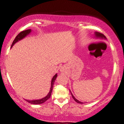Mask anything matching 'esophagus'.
Listing matches in <instances>:
<instances>
[{
  "mask_svg": "<svg viewBox=\"0 0 124 124\" xmlns=\"http://www.w3.org/2000/svg\"><path fill=\"white\" fill-rule=\"evenodd\" d=\"M60 71L61 72H62V73H65V72H66V66H62L60 69Z\"/></svg>",
  "mask_w": 124,
  "mask_h": 124,
  "instance_id": "34e87169",
  "label": "esophagus"
}]
</instances>
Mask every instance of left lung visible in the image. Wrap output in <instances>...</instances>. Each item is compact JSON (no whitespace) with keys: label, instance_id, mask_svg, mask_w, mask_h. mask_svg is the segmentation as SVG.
<instances>
[{"label":"left lung","instance_id":"obj_1","mask_svg":"<svg viewBox=\"0 0 124 124\" xmlns=\"http://www.w3.org/2000/svg\"><path fill=\"white\" fill-rule=\"evenodd\" d=\"M94 38H96V39H107V38L103 34L100 33V32H97V31H95L94 32ZM70 92L71 93V95H72V97H73V99H74V100L75 101L77 102L78 103H79V104H83L84 103L83 102H81L80 101H79L78 100H77L76 98L74 97V96L73 94H72V92H71V91L70 90Z\"/></svg>","mask_w":124,"mask_h":124}]
</instances>
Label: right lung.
Returning <instances> with one entry per match:
<instances>
[{"mask_svg":"<svg viewBox=\"0 0 124 124\" xmlns=\"http://www.w3.org/2000/svg\"><path fill=\"white\" fill-rule=\"evenodd\" d=\"M31 30L28 29V30H27L21 31V32H20V33L18 34L17 35L16 37L15 38V39H14L13 42V43L12 44V46H11V48H12V46H13V45H15L16 43V42H17L18 41L21 40V39H23V38H24L25 37L27 36V35L30 34L31 33ZM57 76H58L57 73H56L53 76V78H52V80H51V88H50V90H49V93H48V94L46 95L45 97L42 98V99H41L35 100H26L29 103L32 104H41L44 103V102H45L46 100H47L49 99L51 97V93H52L54 82H55V80H56V78H57Z\"/></svg>","mask_w":124,"mask_h":124,"instance_id":"right-lung-1","label":"right lung"}]
</instances>
